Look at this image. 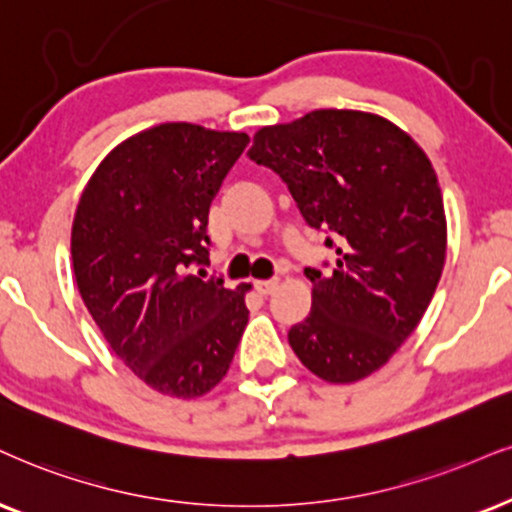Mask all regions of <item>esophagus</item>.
I'll return each instance as SVG.
<instances>
[{
  "label": "esophagus",
  "instance_id": "34e87169",
  "mask_svg": "<svg viewBox=\"0 0 512 512\" xmlns=\"http://www.w3.org/2000/svg\"><path fill=\"white\" fill-rule=\"evenodd\" d=\"M254 287L261 296H270L277 287H280V280H277V277H270V280H258Z\"/></svg>",
  "mask_w": 512,
  "mask_h": 512
}]
</instances>
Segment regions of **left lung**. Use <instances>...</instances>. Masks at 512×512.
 I'll use <instances>...</instances> for the list:
<instances>
[{"label": "left lung", "mask_w": 512, "mask_h": 512, "mask_svg": "<svg viewBox=\"0 0 512 512\" xmlns=\"http://www.w3.org/2000/svg\"><path fill=\"white\" fill-rule=\"evenodd\" d=\"M249 159L287 182L306 223L337 249L332 273L306 268L313 306L289 346L320 380H363L418 327L444 270V199L430 159L399 125L351 109L261 128Z\"/></svg>", "instance_id": "left-lung-1"}]
</instances>
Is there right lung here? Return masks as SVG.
I'll return each instance as SVG.
<instances>
[{
    "label": "right lung",
    "instance_id": "1",
    "mask_svg": "<svg viewBox=\"0 0 512 512\" xmlns=\"http://www.w3.org/2000/svg\"><path fill=\"white\" fill-rule=\"evenodd\" d=\"M249 135L161 123L109 151L82 189L73 273L104 339L140 380L197 399L223 380L249 323L244 294L206 277L208 208Z\"/></svg>",
    "mask_w": 512,
    "mask_h": 512
}]
</instances>
